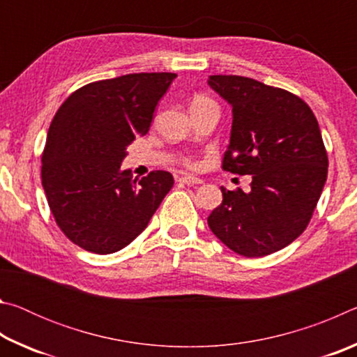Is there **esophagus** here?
<instances>
[{"label":"esophagus","mask_w":357,"mask_h":357,"mask_svg":"<svg viewBox=\"0 0 357 357\" xmlns=\"http://www.w3.org/2000/svg\"><path fill=\"white\" fill-rule=\"evenodd\" d=\"M179 183L187 184V185H198V184H203V181L200 178H195V176H181Z\"/></svg>","instance_id":"34e87169"}]
</instances>
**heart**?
<instances>
[{"mask_svg": "<svg viewBox=\"0 0 357 357\" xmlns=\"http://www.w3.org/2000/svg\"><path fill=\"white\" fill-rule=\"evenodd\" d=\"M206 102H213L209 98H206V96L203 94H197L195 98L192 99V105H198V104H206ZM190 105V107H192ZM183 165L187 167V168H197V160L193 159V157H184L183 159Z\"/></svg>", "mask_w": 357, "mask_h": 357, "instance_id": "1", "label": "heart"}]
</instances>
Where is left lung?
Wrapping results in <instances>:
<instances>
[{
  "instance_id": "left-lung-1",
  "label": "left lung",
  "mask_w": 357,
  "mask_h": 357,
  "mask_svg": "<svg viewBox=\"0 0 357 357\" xmlns=\"http://www.w3.org/2000/svg\"><path fill=\"white\" fill-rule=\"evenodd\" d=\"M208 83L233 107L222 170L252 174L249 193L220 187L209 228L239 255H269L304 233L323 192L328 153L318 121L287 89L239 75H213Z\"/></svg>"
}]
</instances>
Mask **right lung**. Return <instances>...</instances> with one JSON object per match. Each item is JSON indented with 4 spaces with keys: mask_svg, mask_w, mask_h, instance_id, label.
Returning <instances> with one entry per match:
<instances>
[{
    "mask_svg": "<svg viewBox=\"0 0 357 357\" xmlns=\"http://www.w3.org/2000/svg\"><path fill=\"white\" fill-rule=\"evenodd\" d=\"M176 74L142 72L84 84L53 116L40 178L56 225L82 249L107 255L130 244L173 187L154 170L132 179L126 148L146 135L157 102Z\"/></svg>",
    "mask_w": 357,
    "mask_h": 357,
    "instance_id": "obj_1",
    "label": "right lung"
}]
</instances>
